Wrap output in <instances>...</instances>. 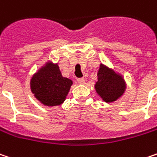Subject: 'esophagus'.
I'll return each instance as SVG.
<instances>
[{
	"label": "esophagus",
	"instance_id": "esophagus-1",
	"mask_svg": "<svg viewBox=\"0 0 157 157\" xmlns=\"http://www.w3.org/2000/svg\"><path fill=\"white\" fill-rule=\"evenodd\" d=\"M78 83L80 84V85H83L85 84V78H78Z\"/></svg>",
	"mask_w": 157,
	"mask_h": 157
}]
</instances>
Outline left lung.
I'll return each instance as SVG.
<instances>
[{"instance_id": "obj_1", "label": "left lung", "mask_w": 157, "mask_h": 157, "mask_svg": "<svg viewBox=\"0 0 157 157\" xmlns=\"http://www.w3.org/2000/svg\"><path fill=\"white\" fill-rule=\"evenodd\" d=\"M98 80L94 87L99 95L106 102H112L121 97L125 90V82L121 75L104 64H101L99 69Z\"/></svg>"}]
</instances>
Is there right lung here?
Returning a JSON list of instances; mask_svg holds the SVG:
<instances>
[{
    "label": "right lung",
    "instance_id": "add662e5",
    "mask_svg": "<svg viewBox=\"0 0 157 157\" xmlns=\"http://www.w3.org/2000/svg\"><path fill=\"white\" fill-rule=\"evenodd\" d=\"M72 81L62 76L58 64L48 62L31 79V90L46 106L61 105L66 98Z\"/></svg>",
    "mask_w": 157,
    "mask_h": 157
}]
</instances>
